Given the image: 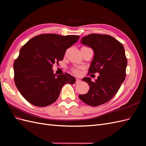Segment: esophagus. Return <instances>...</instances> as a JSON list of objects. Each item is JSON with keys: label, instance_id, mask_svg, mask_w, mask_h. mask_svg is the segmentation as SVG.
Masks as SVG:
<instances>
[{"label": "esophagus", "instance_id": "obj_1", "mask_svg": "<svg viewBox=\"0 0 146 146\" xmlns=\"http://www.w3.org/2000/svg\"><path fill=\"white\" fill-rule=\"evenodd\" d=\"M80 82V80L78 79H76V84H79Z\"/></svg>", "mask_w": 146, "mask_h": 146}]
</instances>
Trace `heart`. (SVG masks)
I'll return each mask as SVG.
<instances>
[{
    "mask_svg": "<svg viewBox=\"0 0 146 146\" xmlns=\"http://www.w3.org/2000/svg\"><path fill=\"white\" fill-rule=\"evenodd\" d=\"M72 72H73L74 74H76V75H78V74H79V73H80L79 70H78L77 69H76V68H73V69H72Z\"/></svg>",
    "mask_w": 146,
    "mask_h": 146,
    "instance_id": "heart-1",
    "label": "heart"
}]
</instances>
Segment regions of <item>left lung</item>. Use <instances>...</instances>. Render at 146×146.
<instances>
[{
  "label": "left lung",
  "mask_w": 146,
  "mask_h": 146,
  "mask_svg": "<svg viewBox=\"0 0 146 146\" xmlns=\"http://www.w3.org/2000/svg\"><path fill=\"white\" fill-rule=\"evenodd\" d=\"M80 42L95 52L88 74L100 75L94 81L90 77L84 78L90 89L79 97L85 104L97 106L111 100L125 80L127 63L125 51L123 45L108 35L92 33L83 37Z\"/></svg>",
  "instance_id": "left-lung-1"
}]
</instances>
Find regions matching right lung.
<instances>
[{
  "instance_id": "1",
  "label": "right lung",
  "mask_w": 146,
  "mask_h": 146,
  "mask_svg": "<svg viewBox=\"0 0 146 146\" xmlns=\"http://www.w3.org/2000/svg\"><path fill=\"white\" fill-rule=\"evenodd\" d=\"M80 38L76 35L41 34L32 38L20 49L13 64L18 90L31 104L44 107L56 101L64 85L74 84L70 74L56 76L52 67L62 61L66 49Z\"/></svg>"
}]
</instances>
